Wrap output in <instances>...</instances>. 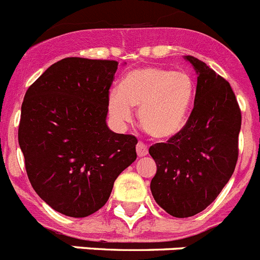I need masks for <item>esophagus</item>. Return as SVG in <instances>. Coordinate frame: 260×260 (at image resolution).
I'll list each match as a JSON object with an SVG mask.
<instances>
[{"label": "esophagus", "instance_id": "esophagus-1", "mask_svg": "<svg viewBox=\"0 0 260 260\" xmlns=\"http://www.w3.org/2000/svg\"><path fill=\"white\" fill-rule=\"evenodd\" d=\"M136 150H137V155L139 156H145V155H147V153H149L147 145L144 144V142H141V141L137 144V146H136Z\"/></svg>", "mask_w": 260, "mask_h": 260}]
</instances>
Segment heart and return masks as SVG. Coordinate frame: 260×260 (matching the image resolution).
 Wrapping results in <instances>:
<instances>
[{
    "label": "heart",
    "mask_w": 260,
    "mask_h": 260,
    "mask_svg": "<svg viewBox=\"0 0 260 260\" xmlns=\"http://www.w3.org/2000/svg\"><path fill=\"white\" fill-rule=\"evenodd\" d=\"M196 97V83L186 71L142 67L128 72L120 88L109 93V113L118 124L132 119L139 107V121L155 139H168L181 131Z\"/></svg>",
    "instance_id": "heart-1"
}]
</instances>
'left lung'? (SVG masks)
<instances>
[{
	"instance_id": "8db88e82",
	"label": "left lung",
	"mask_w": 260,
	"mask_h": 260,
	"mask_svg": "<svg viewBox=\"0 0 260 260\" xmlns=\"http://www.w3.org/2000/svg\"><path fill=\"white\" fill-rule=\"evenodd\" d=\"M197 72L194 107L167 142L150 146L156 163L151 193L166 212L189 217L211 205L238 159L241 110L228 81L205 62L186 55Z\"/></svg>"
}]
</instances>
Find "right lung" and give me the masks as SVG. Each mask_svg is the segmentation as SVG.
Instances as JSON below:
<instances>
[{"label": "right lung", "instance_id": "right-lung-1", "mask_svg": "<svg viewBox=\"0 0 260 260\" xmlns=\"http://www.w3.org/2000/svg\"><path fill=\"white\" fill-rule=\"evenodd\" d=\"M116 60H58L25 92L18 141L40 198L71 217L109 200L116 177L137 158V139L106 124Z\"/></svg>", "mask_w": 260, "mask_h": 260}]
</instances>
